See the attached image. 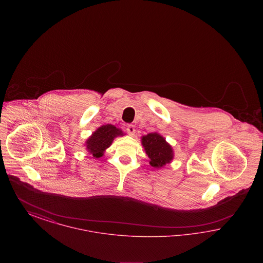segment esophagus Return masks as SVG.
<instances>
[{"label": "esophagus", "mask_w": 263, "mask_h": 263, "mask_svg": "<svg viewBox=\"0 0 263 263\" xmlns=\"http://www.w3.org/2000/svg\"><path fill=\"white\" fill-rule=\"evenodd\" d=\"M126 131L128 132L129 135L133 136L135 134V131H136L135 126L132 125V124H128V125L126 126Z\"/></svg>", "instance_id": "obj_1"}]
</instances>
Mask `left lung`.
Masks as SVG:
<instances>
[{"instance_id": "1", "label": "left lung", "mask_w": 263, "mask_h": 263, "mask_svg": "<svg viewBox=\"0 0 263 263\" xmlns=\"http://www.w3.org/2000/svg\"><path fill=\"white\" fill-rule=\"evenodd\" d=\"M141 143L153 168L160 170L173 162L175 157L174 149L158 132L142 136Z\"/></svg>"}]
</instances>
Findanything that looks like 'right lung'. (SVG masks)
I'll list each match as a JSON object with an SVG mask.
<instances>
[{
	"label": "right lung",
	"mask_w": 263,
	"mask_h": 263,
	"mask_svg": "<svg viewBox=\"0 0 263 263\" xmlns=\"http://www.w3.org/2000/svg\"><path fill=\"white\" fill-rule=\"evenodd\" d=\"M125 134L120 128H117L112 124H105L99 127L87 139L85 146L93 158H101L106 149H108L113 140L116 137H122Z\"/></svg>",
	"instance_id": "right-lung-1"
}]
</instances>
